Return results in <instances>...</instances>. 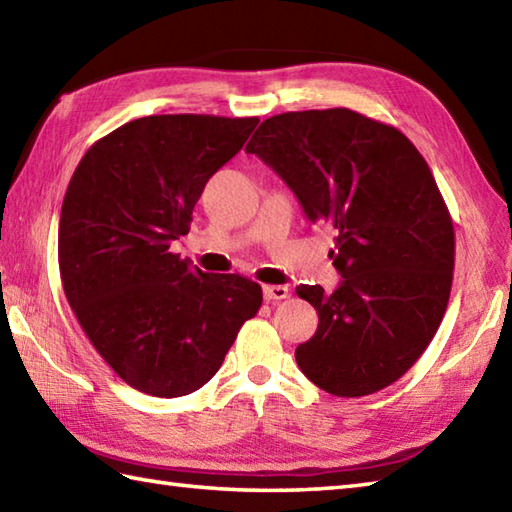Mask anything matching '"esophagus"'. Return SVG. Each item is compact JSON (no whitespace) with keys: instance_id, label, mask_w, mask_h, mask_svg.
<instances>
[{"instance_id":"esophagus-1","label":"esophagus","mask_w":512,"mask_h":512,"mask_svg":"<svg viewBox=\"0 0 512 512\" xmlns=\"http://www.w3.org/2000/svg\"><path fill=\"white\" fill-rule=\"evenodd\" d=\"M290 290L286 286H264V299L266 301H281L288 299Z\"/></svg>"}]
</instances>
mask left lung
<instances>
[{
    "label": "left lung",
    "instance_id": "left-lung-1",
    "mask_svg": "<svg viewBox=\"0 0 512 512\" xmlns=\"http://www.w3.org/2000/svg\"><path fill=\"white\" fill-rule=\"evenodd\" d=\"M246 151L310 222L336 228L339 288H297L319 314L295 350L301 372L343 398L396 383L436 336L453 281V222L427 160L396 127L347 107L270 116Z\"/></svg>",
    "mask_w": 512,
    "mask_h": 512
}]
</instances>
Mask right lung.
Instances as JSON below:
<instances>
[{"instance_id":"add662e5","label":"right lung","mask_w":512,"mask_h":512,"mask_svg":"<svg viewBox=\"0 0 512 512\" xmlns=\"http://www.w3.org/2000/svg\"><path fill=\"white\" fill-rule=\"evenodd\" d=\"M259 118L162 114L94 143L74 169L59 222L65 297L94 350L129 387L187 396L220 369L262 286L209 275L171 253L204 184Z\"/></svg>"}]
</instances>
